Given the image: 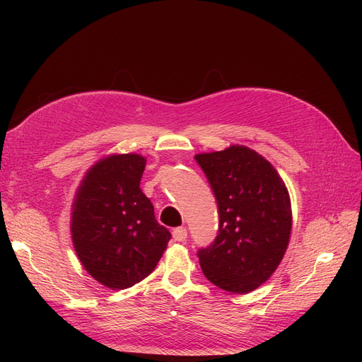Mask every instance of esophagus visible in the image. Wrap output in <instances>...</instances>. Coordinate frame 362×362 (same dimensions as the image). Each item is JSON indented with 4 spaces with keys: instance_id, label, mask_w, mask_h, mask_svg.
<instances>
[{
    "instance_id": "34e87169",
    "label": "esophagus",
    "mask_w": 362,
    "mask_h": 362,
    "mask_svg": "<svg viewBox=\"0 0 362 362\" xmlns=\"http://www.w3.org/2000/svg\"><path fill=\"white\" fill-rule=\"evenodd\" d=\"M172 235H173L175 242H185V240H187V229H185L184 226L175 228Z\"/></svg>"
}]
</instances>
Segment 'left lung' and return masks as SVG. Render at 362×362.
I'll use <instances>...</instances> for the list:
<instances>
[{"mask_svg":"<svg viewBox=\"0 0 362 362\" xmlns=\"http://www.w3.org/2000/svg\"><path fill=\"white\" fill-rule=\"evenodd\" d=\"M218 208L214 243L199 249L205 278L245 294L266 282L282 261L291 234L288 190L270 161L243 145L196 154Z\"/></svg>","mask_w":362,"mask_h":362,"instance_id":"obj_1","label":"left lung"}]
</instances>
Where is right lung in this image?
Returning a JSON list of instances; mask_svg holds the SVG:
<instances>
[{"label": "right lung", "mask_w": 362, "mask_h": 362, "mask_svg": "<svg viewBox=\"0 0 362 362\" xmlns=\"http://www.w3.org/2000/svg\"><path fill=\"white\" fill-rule=\"evenodd\" d=\"M146 158L113 154L86 172L75 193L71 234L75 254L89 275L112 290L145 279L166 250L170 233L140 190Z\"/></svg>", "instance_id": "obj_1"}]
</instances>
